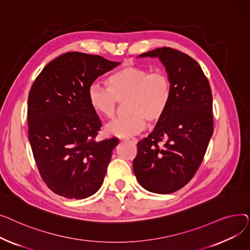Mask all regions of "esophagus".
I'll return each mask as SVG.
<instances>
[{"label":"esophagus","instance_id":"1","mask_svg":"<svg viewBox=\"0 0 250 250\" xmlns=\"http://www.w3.org/2000/svg\"><path fill=\"white\" fill-rule=\"evenodd\" d=\"M124 141L128 142V143H132V144H134V145H136V144L138 143V140H137L136 138H126V139H125Z\"/></svg>","mask_w":250,"mask_h":250}]
</instances>
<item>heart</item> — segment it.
Returning <instances> with one entry per match:
<instances>
[{
	"label": "heart",
	"mask_w": 250,
	"mask_h": 250,
	"mask_svg": "<svg viewBox=\"0 0 250 250\" xmlns=\"http://www.w3.org/2000/svg\"><path fill=\"white\" fill-rule=\"evenodd\" d=\"M108 88L98 83L88 89V100L95 112L111 118L120 102H125L128 114L105 127L108 136L127 138L145 129L147 121L159 122L171 100L172 83L165 72H152L137 64H125L107 79Z\"/></svg>",
	"instance_id": "1"
}]
</instances>
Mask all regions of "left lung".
Returning <instances> with one entry per match:
<instances>
[{"mask_svg":"<svg viewBox=\"0 0 250 250\" xmlns=\"http://www.w3.org/2000/svg\"><path fill=\"white\" fill-rule=\"evenodd\" d=\"M140 58H159L172 83L171 100L153 132L138 143L134 172L140 185L155 193L174 192L190 181L213 135V96L201 65L170 48Z\"/></svg>","mask_w":250,"mask_h":250,"instance_id":"8db88e82","label":"left lung"}]
</instances>
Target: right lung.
I'll return each mask as SVG.
<instances>
[{"mask_svg": "<svg viewBox=\"0 0 250 250\" xmlns=\"http://www.w3.org/2000/svg\"><path fill=\"white\" fill-rule=\"evenodd\" d=\"M100 56L71 51L48 62L28 96V139L47 188L82 200L102 186L118 139L96 142L101 127L88 100L96 79L116 65Z\"/></svg>", "mask_w": 250, "mask_h": 250, "instance_id": "add662e5", "label": "right lung"}]
</instances>
